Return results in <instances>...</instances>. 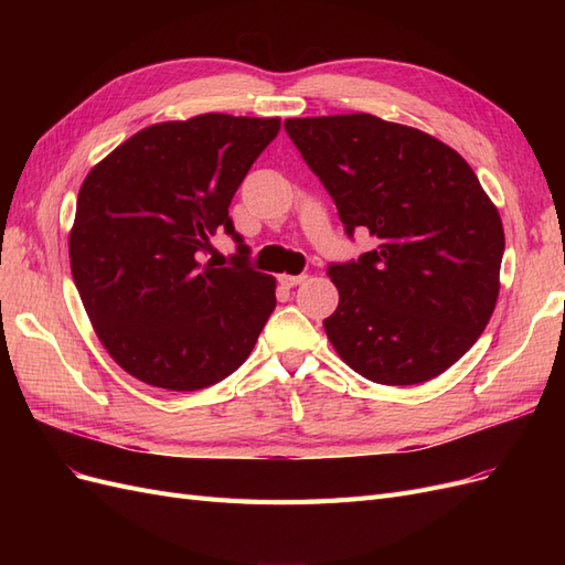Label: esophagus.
<instances>
[{"instance_id":"34e87169","label":"esophagus","mask_w":565,"mask_h":565,"mask_svg":"<svg viewBox=\"0 0 565 565\" xmlns=\"http://www.w3.org/2000/svg\"><path fill=\"white\" fill-rule=\"evenodd\" d=\"M278 280H280V285H285V287H297V285L309 280V276H280Z\"/></svg>"}]
</instances>
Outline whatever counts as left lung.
Returning <instances> with one entry per match:
<instances>
[{"label":"left lung","instance_id":"obj_1","mask_svg":"<svg viewBox=\"0 0 565 565\" xmlns=\"http://www.w3.org/2000/svg\"><path fill=\"white\" fill-rule=\"evenodd\" d=\"M349 237L380 245L330 264L324 332L351 370L391 386L438 377L481 337L500 295L502 218L457 150L367 113L285 119Z\"/></svg>","mask_w":565,"mask_h":565}]
</instances>
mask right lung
<instances>
[{
  "label": "right lung",
  "instance_id": "add662e5",
  "mask_svg": "<svg viewBox=\"0 0 565 565\" xmlns=\"http://www.w3.org/2000/svg\"><path fill=\"white\" fill-rule=\"evenodd\" d=\"M278 131V117L221 113L160 122L84 179L73 280L100 344L131 377L198 391L247 361L276 309V278L247 266L228 207ZM218 230L238 243L234 264L200 265Z\"/></svg>",
  "mask_w": 565,
  "mask_h": 565
}]
</instances>
